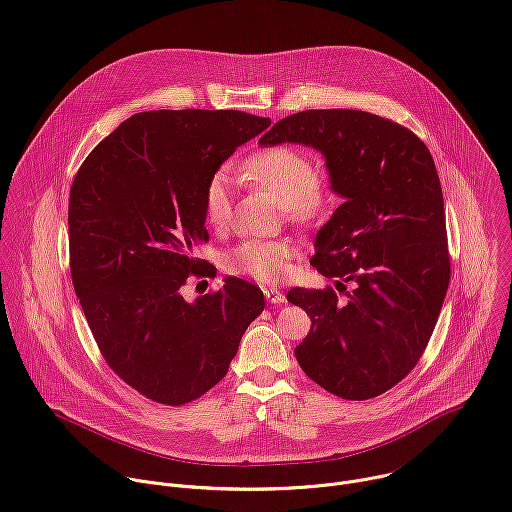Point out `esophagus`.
<instances>
[{"label":"esophagus","mask_w":512,"mask_h":512,"mask_svg":"<svg viewBox=\"0 0 512 512\" xmlns=\"http://www.w3.org/2000/svg\"><path fill=\"white\" fill-rule=\"evenodd\" d=\"M264 296H266V300H268L270 304H282V302H286V296H284L280 290H276V288H264Z\"/></svg>","instance_id":"esophagus-1"}]
</instances>
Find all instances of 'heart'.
I'll use <instances>...</instances> for the list:
<instances>
[{
  "label": "heart",
  "instance_id": "obj_1",
  "mask_svg": "<svg viewBox=\"0 0 512 512\" xmlns=\"http://www.w3.org/2000/svg\"><path fill=\"white\" fill-rule=\"evenodd\" d=\"M240 175L246 183L270 191L296 222H315L331 208L329 183L315 175L313 159L296 147L262 149L244 161ZM203 208L212 224H224L230 218L232 195L226 171H218L210 179ZM290 256L292 246L284 240H246L226 256V266L236 274L274 282L284 276Z\"/></svg>",
  "mask_w": 512,
  "mask_h": 512
}]
</instances>
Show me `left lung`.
Returning a JSON list of instances; mask_svg holds the SVG:
<instances>
[{"instance_id": "obj_1", "label": "left lung", "mask_w": 512, "mask_h": 512, "mask_svg": "<svg viewBox=\"0 0 512 512\" xmlns=\"http://www.w3.org/2000/svg\"><path fill=\"white\" fill-rule=\"evenodd\" d=\"M296 143L325 159L343 203L317 232L311 264L333 290L290 288L311 315L294 349L302 371L343 399H371L420 361L450 282L440 177L428 147L397 123L365 111H302L278 121L260 147Z\"/></svg>"}]
</instances>
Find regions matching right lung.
Listing matches in <instances>:
<instances>
[{
  "mask_svg": "<svg viewBox=\"0 0 512 512\" xmlns=\"http://www.w3.org/2000/svg\"><path fill=\"white\" fill-rule=\"evenodd\" d=\"M270 127L242 111H149L123 121L78 169L68 203L70 272L109 367L145 397L181 405L212 389L264 311L258 286L228 276L185 300L208 240L206 187Z\"/></svg>",
  "mask_w": 512,
  "mask_h": 512,
  "instance_id": "1",
  "label": "right lung"
}]
</instances>
